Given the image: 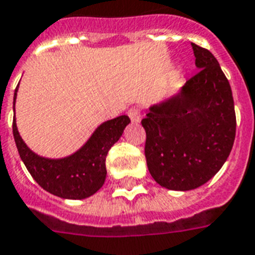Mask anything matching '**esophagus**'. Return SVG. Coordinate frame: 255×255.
<instances>
[{"mask_svg":"<svg viewBox=\"0 0 255 255\" xmlns=\"http://www.w3.org/2000/svg\"><path fill=\"white\" fill-rule=\"evenodd\" d=\"M128 117L131 118V122L134 124L140 123V121H141V113H140V110L134 109V107L128 111Z\"/></svg>","mask_w":255,"mask_h":255,"instance_id":"obj_1","label":"esophagus"}]
</instances>
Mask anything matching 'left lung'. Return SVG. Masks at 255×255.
<instances>
[{"mask_svg": "<svg viewBox=\"0 0 255 255\" xmlns=\"http://www.w3.org/2000/svg\"><path fill=\"white\" fill-rule=\"evenodd\" d=\"M199 72L169 98L149 107L141 124L145 158L162 187L188 191L220 170L236 136V114L228 80L206 48L191 43Z\"/></svg>", "mask_w": 255, "mask_h": 255, "instance_id": "left-lung-1", "label": "left lung"}]
</instances>
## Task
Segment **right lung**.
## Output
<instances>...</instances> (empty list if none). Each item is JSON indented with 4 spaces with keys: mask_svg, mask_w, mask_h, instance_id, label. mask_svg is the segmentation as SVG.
I'll return each mask as SVG.
<instances>
[{
    "mask_svg": "<svg viewBox=\"0 0 255 255\" xmlns=\"http://www.w3.org/2000/svg\"><path fill=\"white\" fill-rule=\"evenodd\" d=\"M18 88L19 84L14 93V111ZM129 122L127 115L103 122L95 128L84 145L61 158H48L31 150L20 137L15 118L13 121V133L20 158L41 188L63 199L81 200L94 195L103 186L107 175V153L122 137Z\"/></svg>",
    "mask_w": 255,
    "mask_h": 255,
    "instance_id": "right-lung-1",
    "label": "right lung"
}]
</instances>
